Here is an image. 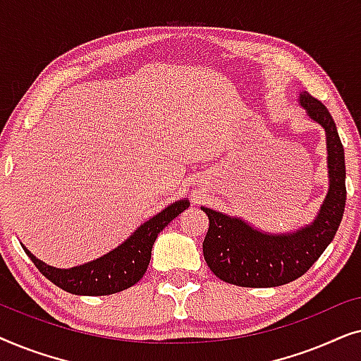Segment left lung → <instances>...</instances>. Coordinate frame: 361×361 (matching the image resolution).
<instances>
[{
    "label": "left lung",
    "instance_id": "8db88e82",
    "mask_svg": "<svg viewBox=\"0 0 361 361\" xmlns=\"http://www.w3.org/2000/svg\"><path fill=\"white\" fill-rule=\"evenodd\" d=\"M299 105L324 128L327 141L329 190L315 219L294 231L269 233L241 216L200 207L209 216L204 258L216 278L243 288H276L298 279L312 266L334 240L342 221L345 189V152L332 115L307 92Z\"/></svg>",
    "mask_w": 361,
    "mask_h": 361
}]
</instances>
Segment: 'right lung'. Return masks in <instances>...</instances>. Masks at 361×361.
Segmentation results:
<instances>
[{"mask_svg":"<svg viewBox=\"0 0 361 361\" xmlns=\"http://www.w3.org/2000/svg\"><path fill=\"white\" fill-rule=\"evenodd\" d=\"M189 205L190 202L187 199L167 205L164 210L137 226L110 253L68 269L49 266L44 261L37 259L26 246H21L32 263L36 264V268L57 288L75 295L115 294L135 286L145 276L157 235Z\"/></svg>","mask_w":361,"mask_h":361,"instance_id":"obj_1","label":"right lung"}]
</instances>
